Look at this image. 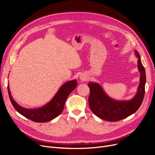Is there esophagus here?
I'll return each instance as SVG.
<instances>
[{
    "label": "esophagus",
    "instance_id": "obj_1",
    "mask_svg": "<svg viewBox=\"0 0 155 155\" xmlns=\"http://www.w3.org/2000/svg\"><path fill=\"white\" fill-rule=\"evenodd\" d=\"M80 79H81L82 80H86L87 78V77H80Z\"/></svg>",
    "mask_w": 155,
    "mask_h": 155
}]
</instances>
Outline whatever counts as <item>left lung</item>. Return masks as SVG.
<instances>
[{"instance_id":"obj_1","label":"left lung","mask_w":155,"mask_h":155,"mask_svg":"<svg viewBox=\"0 0 155 155\" xmlns=\"http://www.w3.org/2000/svg\"><path fill=\"white\" fill-rule=\"evenodd\" d=\"M135 54L138 58L137 68L140 72V82L137 92L132 99L114 100L105 93L99 84H88L91 91L88 104L93 113L97 117L107 121H117L131 116L141 106L145 92L146 72L139 53L135 51Z\"/></svg>"}]
</instances>
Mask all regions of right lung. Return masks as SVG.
<instances>
[{
  "label": "right lung",
  "instance_id": "1",
  "mask_svg": "<svg viewBox=\"0 0 155 155\" xmlns=\"http://www.w3.org/2000/svg\"><path fill=\"white\" fill-rule=\"evenodd\" d=\"M77 86V82L76 80L68 81L60 88L50 102L42 107L33 109L24 108L16 103L11 95L9 85L8 94L13 107L21 115L36 123H46L61 114L67 97Z\"/></svg>",
  "mask_w": 155,
  "mask_h": 155
}]
</instances>
